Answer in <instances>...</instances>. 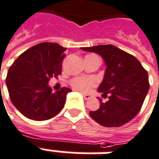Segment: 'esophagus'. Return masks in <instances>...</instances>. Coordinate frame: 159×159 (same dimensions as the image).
I'll return each instance as SVG.
<instances>
[{
  "label": "esophagus",
  "instance_id": "1",
  "mask_svg": "<svg viewBox=\"0 0 159 159\" xmlns=\"http://www.w3.org/2000/svg\"><path fill=\"white\" fill-rule=\"evenodd\" d=\"M83 98L85 99V100H89V99H90L92 97V95H89V94H83Z\"/></svg>",
  "mask_w": 159,
  "mask_h": 159
}]
</instances>
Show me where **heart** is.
<instances>
[{
  "mask_svg": "<svg viewBox=\"0 0 159 159\" xmlns=\"http://www.w3.org/2000/svg\"><path fill=\"white\" fill-rule=\"evenodd\" d=\"M70 84L76 90L87 92L97 85V80L93 76H76L70 81Z\"/></svg>",
  "mask_w": 159,
  "mask_h": 159,
  "instance_id": "obj_1",
  "label": "heart"
}]
</instances>
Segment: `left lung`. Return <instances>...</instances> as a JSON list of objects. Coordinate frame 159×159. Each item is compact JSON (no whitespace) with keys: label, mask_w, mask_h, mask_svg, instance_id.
Returning <instances> with one entry per match:
<instances>
[{"label":"left lung","mask_w":159,"mask_h":159,"mask_svg":"<svg viewBox=\"0 0 159 159\" xmlns=\"http://www.w3.org/2000/svg\"><path fill=\"white\" fill-rule=\"evenodd\" d=\"M83 51L101 55L107 64L98 91L108 100H100L97 110L89 115L100 125L107 127L123 126L136 116L149 90L148 74L140 62L129 53L112 45L82 47Z\"/></svg>","instance_id":"1"}]
</instances>
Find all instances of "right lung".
Segmentation results:
<instances>
[{
  "label": "right lung",
  "mask_w": 159,
  "mask_h": 159,
  "mask_svg": "<svg viewBox=\"0 0 159 159\" xmlns=\"http://www.w3.org/2000/svg\"><path fill=\"white\" fill-rule=\"evenodd\" d=\"M65 51L58 44L43 42L26 50L10 66L6 78L9 97L26 118L45 120L63 109L71 89L64 87L53 92L48 82L62 74Z\"/></svg>",
  "instance_id": "right-lung-1"
}]
</instances>
